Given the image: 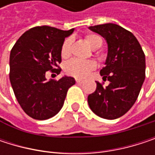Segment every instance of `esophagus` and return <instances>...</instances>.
Here are the masks:
<instances>
[{
  "instance_id": "1",
  "label": "esophagus",
  "mask_w": 155,
  "mask_h": 155,
  "mask_svg": "<svg viewBox=\"0 0 155 155\" xmlns=\"http://www.w3.org/2000/svg\"><path fill=\"white\" fill-rule=\"evenodd\" d=\"M75 81H76V82H77V83H82V82H83V81H82V80H81V79H76Z\"/></svg>"
}]
</instances>
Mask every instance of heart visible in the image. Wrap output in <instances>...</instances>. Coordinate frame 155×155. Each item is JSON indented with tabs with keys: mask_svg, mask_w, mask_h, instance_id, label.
I'll use <instances>...</instances> for the list:
<instances>
[{
	"mask_svg": "<svg viewBox=\"0 0 155 155\" xmlns=\"http://www.w3.org/2000/svg\"><path fill=\"white\" fill-rule=\"evenodd\" d=\"M85 41L92 49H98L102 46V38L101 36L97 34H88L85 37ZM71 48H72V39L66 38L62 47H61V56L64 59H67L71 55ZM96 67V64L91 60H80L73 59L68 62L64 67V71L67 74L77 78H83L87 76L90 72L94 70Z\"/></svg>",
	"mask_w": 155,
	"mask_h": 155,
	"instance_id": "heart-1",
	"label": "heart"
}]
</instances>
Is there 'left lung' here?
I'll return each instance as SVG.
<instances>
[{"instance_id": "1", "label": "left lung", "mask_w": 155, "mask_h": 155, "mask_svg": "<svg viewBox=\"0 0 155 155\" xmlns=\"http://www.w3.org/2000/svg\"><path fill=\"white\" fill-rule=\"evenodd\" d=\"M89 28L108 44L105 66L101 70L107 87L97 81L96 91L88 96L91 109L99 117L116 119L135 104L145 78V56L137 38L124 28L107 23Z\"/></svg>"}]
</instances>
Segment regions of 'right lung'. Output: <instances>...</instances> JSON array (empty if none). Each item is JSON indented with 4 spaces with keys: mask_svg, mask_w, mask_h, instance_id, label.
<instances>
[{
    "mask_svg": "<svg viewBox=\"0 0 155 155\" xmlns=\"http://www.w3.org/2000/svg\"><path fill=\"white\" fill-rule=\"evenodd\" d=\"M74 32L53 27H35L26 31L10 54V81L16 99L27 115L45 120L62 108L73 77L47 80V71L60 74L61 47Z\"/></svg>",
    "mask_w": 155,
    "mask_h": 155,
    "instance_id": "right-lung-1",
    "label": "right lung"
}]
</instances>
